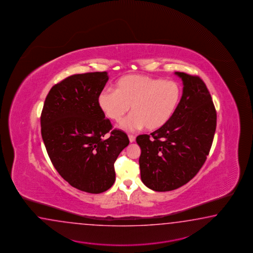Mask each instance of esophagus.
<instances>
[{
	"mask_svg": "<svg viewBox=\"0 0 253 253\" xmlns=\"http://www.w3.org/2000/svg\"><path fill=\"white\" fill-rule=\"evenodd\" d=\"M129 140L130 142H134L135 136L134 135L129 134Z\"/></svg>",
	"mask_w": 253,
	"mask_h": 253,
	"instance_id": "esophagus-1",
	"label": "esophagus"
}]
</instances>
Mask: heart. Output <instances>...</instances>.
<instances>
[{"mask_svg": "<svg viewBox=\"0 0 253 253\" xmlns=\"http://www.w3.org/2000/svg\"><path fill=\"white\" fill-rule=\"evenodd\" d=\"M180 96V85L175 81L129 74L119 79L114 91L100 92L98 105L115 123L123 121L130 106L132 114L122 124L124 129L156 130L173 116Z\"/></svg>", "mask_w": 253, "mask_h": 253, "instance_id": "obj_1", "label": "heart"}]
</instances>
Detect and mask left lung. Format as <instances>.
Here are the masks:
<instances>
[{
  "mask_svg": "<svg viewBox=\"0 0 253 253\" xmlns=\"http://www.w3.org/2000/svg\"><path fill=\"white\" fill-rule=\"evenodd\" d=\"M183 84L173 116L151 135H139L142 182L155 191H173L198 173L213 141L217 114L207 86L199 76L176 72Z\"/></svg>",
  "mask_w": 253,
  "mask_h": 253,
  "instance_id": "obj_1",
  "label": "left lung"
}]
</instances>
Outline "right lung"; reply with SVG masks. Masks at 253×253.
<instances>
[{
	"label": "right lung",
	"instance_id": "add662e5",
	"mask_svg": "<svg viewBox=\"0 0 253 253\" xmlns=\"http://www.w3.org/2000/svg\"><path fill=\"white\" fill-rule=\"evenodd\" d=\"M108 80L106 72L69 76L52 86L41 115L42 137L59 174L80 191L95 194L113 185L114 163L129 142L98 105Z\"/></svg>",
	"mask_w": 253,
	"mask_h": 253
}]
</instances>
